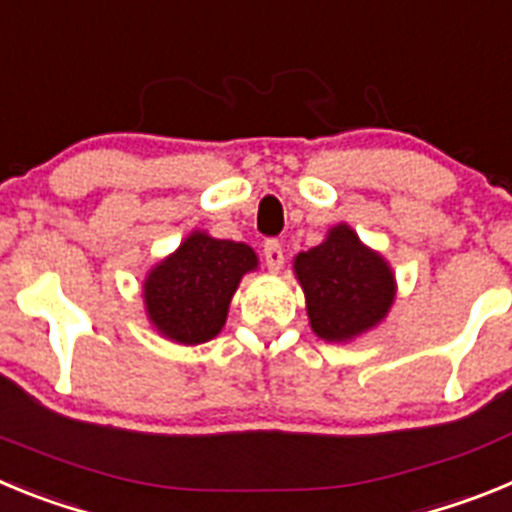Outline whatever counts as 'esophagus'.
Wrapping results in <instances>:
<instances>
[{"label": "esophagus", "instance_id": "esophagus-1", "mask_svg": "<svg viewBox=\"0 0 512 512\" xmlns=\"http://www.w3.org/2000/svg\"><path fill=\"white\" fill-rule=\"evenodd\" d=\"M264 259L266 266L271 271H279V266L284 264V251H282V243L277 238H266L264 241Z\"/></svg>", "mask_w": 512, "mask_h": 512}]
</instances>
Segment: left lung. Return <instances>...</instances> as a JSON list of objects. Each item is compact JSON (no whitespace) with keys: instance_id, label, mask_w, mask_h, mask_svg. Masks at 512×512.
<instances>
[{"instance_id":"left-lung-1","label":"left lung","mask_w":512,"mask_h":512,"mask_svg":"<svg viewBox=\"0 0 512 512\" xmlns=\"http://www.w3.org/2000/svg\"><path fill=\"white\" fill-rule=\"evenodd\" d=\"M295 274L305 289L312 330L325 341H348L374 328L395 300V277L348 225L300 253Z\"/></svg>"}]
</instances>
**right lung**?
<instances>
[{
  "mask_svg": "<svg viewBox=\"0 0 512 512\" xmlns=\"http://www.w3.org/2000/svg\"><path fill=\"white\" fill-rule=\"evenodd\" d=\"M253 266L256 253L246 243L192 233L148 274L143 287L148 318L176 343L210 341L225 325L235 287Z\"/></svg>",
  "mask_w": 512,
  "mask_h": 512,
  "instance_id": "obj_1",
  "label": "right lung"
}]
</instances>
